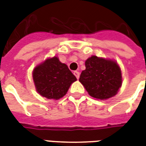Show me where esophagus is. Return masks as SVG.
Returning a JSON list of instances; mask_svg holds the SVG:
<instances>
[{"label": "esophagus", "instance_id": "34e87169", "mask_svg": "<svg viewBox=\"0 0 146 146\" xmlns=\"http://www.w3.org/2000/svg\"><path fill=\"white\" fill-rule=\"evenodd\" d=\"M73 74L75 75V76L76 77V79H79L80 77V73L78 72V71H74V73H73Z\"/></svg>", "mask_w": 146, "mask_h": 146}]
</instances>
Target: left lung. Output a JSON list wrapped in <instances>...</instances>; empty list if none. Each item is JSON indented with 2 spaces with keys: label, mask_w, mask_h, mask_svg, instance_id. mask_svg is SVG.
<instances>
[{
  "label": "left lung",
  "mask_w": 146,
  "mask_h": 146,
  "mask_svg": "<svg viewBox=\"0 0 146 146\" xmlns=\"http://www.w3.org/2000/svg\"><path fill=\"white\" fill-rule=\"evenodd\" d=\"M85 67L79 80L89 95L102 100L116 95L122 84L121 71L116 62L92 56L86 60Z\"/></svg>",
  "instance_id": "1"
}]
</instances>
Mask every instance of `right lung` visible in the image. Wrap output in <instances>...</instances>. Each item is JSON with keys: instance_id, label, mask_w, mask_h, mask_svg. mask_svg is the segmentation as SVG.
<instances>
[{"instance_id": "1", "label": "right lung", "mask_w": 146, "mask_h": 146, "mask_svg": "<svg viewBox=\"0 0 146 146\" xmlns=\"http://www.w3.org/2000/svg\"><path fill=\"white\" fill-rule=\"evenodd\" d=\"M33 78L37 92L49 99H59L66 94L76 76L66 64L57 57L48 58L39 65L33 72Z\"/></svg>"}]
</instances>
